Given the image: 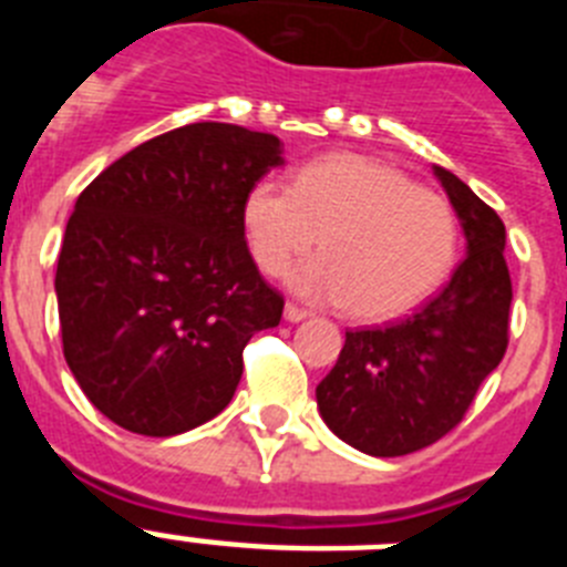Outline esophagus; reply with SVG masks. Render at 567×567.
Returning a JSON list of instances; mask_svg holds the SVG:
<instances>
[{
	"mask_svg": "<svg viewBox=\"0 0 567 567\" xmlns=\"http://www.w3.org/2000/svg\"><path fill=\"white\" fill-rule=\"evenodd\" d=\"M284 318H287L289 323H298V320H307L309 312L303 307H298V303H287V309H284Z\"/></svg>",
	"mask_w": 567,
	"mask_h": 567,
	"instance_id": "obj_1",
	"label": "esophagus"
}]
</instances>
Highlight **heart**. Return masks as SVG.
I'll use <instances>...</instances> for the list:
<instances>
[{
  "label": "heart",
  "instance_id": "heart-1",
  "mask_svg": "<svg viewBox=\"0 0 567 567\" xmlns=\"http://www.w3.org/2000/svg\"><path fill=\"white\" fill-rule=\"evenodd\" d=\"M244 235L260 272L292 275L300 295L340 303L354 320L409 312L443 284L457 255V215L434 189L358 153L300 167L292 187L258 182L244 198Z\"/></svg>",
  "mask_w": 567,
  "mask_h": 567
}]
</instances>
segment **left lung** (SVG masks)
Segmentation results:
<instances>
[{
  "instance_id": "1",
  "label": "left lung",
  "mask_w": 567,
  "mask_h": 567,
  "mask_svg": "<svg viewBox=\"0 0 567 567\" xmlns=\"http://www.w3.org/2000/svg\"><path fill=\"white\" fill-rule=\"evenodd\" d=\"M434 175L463 224L468 255L414 315L349 329L318 385L329 429L372 457H403L445 437L508 349L514 292L503 218L454 173L434 167Z\"/></svg>"
}]
</instances>
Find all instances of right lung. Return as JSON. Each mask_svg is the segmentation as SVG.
Returning a JSON list of instances; mask_svg holds the SVG:
<instances>
[{
    "instance_id": "add662e5",
    "label": "right lung",
    "mask_w": 567,
    "mask_h": 567,
    "mask_svg": "<svg viewBox=\"0 0 567 567\" xmlns=\"http://www.w3.org/2000/svg\"><path fill=\"white\" fill-rule=\"evenodd\" d=\"M278 135L195 122L155 135L79 195L56 267L70 372L104 417L173 437L221 414L244 346L284 295L255 267L244 198L284 164Z\"/></svg>"
}]
</instances>
